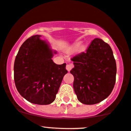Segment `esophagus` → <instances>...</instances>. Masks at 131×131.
Segmentation results:
<instances>
[{"instance_id":"obj_1","label":"esophagus","mask_w":131,"mask_h":131,"mask_svg":"<svg viewBox=\"0 0 131 131\" xmlns=\"http://www.w3.org/2000/svg\"><path fill=\"white\" fill-rule=\"evenodd\" d=\"M73 67V64L72 63H70V64H67V67H66V68L68 70V71H70V70L72 69V68Z\"/></svg>"}]
</instances>
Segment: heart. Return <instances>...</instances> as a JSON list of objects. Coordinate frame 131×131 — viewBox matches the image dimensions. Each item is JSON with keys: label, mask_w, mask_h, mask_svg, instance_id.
Wrapping results in <instances>:
<instances>
[{"label": "heart", "mask_w": 131, "mask_h": 131, "mask_svg": "<svg viewBox=\"0 0 131 131\" xmlns=\"http://www.w3.org/2000/svg\"><path fill=\"white\" fill-rule=\"evenodd\" d=\"M78 45H79V44H78V43L76 44V45H75V48H77V47H78ZM83 48H84V46H80V49H83Z\"/></svg>", "instance_id": "1"}]
</instances>
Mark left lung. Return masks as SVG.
<instances>
[{
	"label": "left lung",
	"mask_w": 131,
	"mask_h": 131,
	"mask_svg": "<svg viewBox=\"0 0 131 131\" xmlns=\"http://www.w3.org/2000/svg\"><path fill=\"white\" fill-rule=\"evenodd\" d=\"M74 68L73 89L82 104H98L109 96L116 80V62L111 46L95 38L86 52L71 58Z\"/></svg>",
	"instance_id": "obj_1"
}]
</instances>
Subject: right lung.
<instances>
[{"mask_svg": "<svg viewBox=\"0 0 131 131\" xmlns=\"http://www.w3.org/2000/svg\"><path fill=\"white\" fill-rule=\"evenodd\" d=\"M40 35L30 37L23 42L16 56L14 78L22 97L32 104L48 105L56 98L63 77L68 73L66 63L56 64L53 53Z\"/></svg>", "mask_w": 131, "mask_h": 131, "instance_id": "obj_1", "label": "right lung"}]
</instances>
